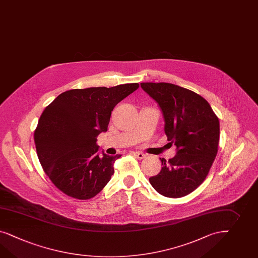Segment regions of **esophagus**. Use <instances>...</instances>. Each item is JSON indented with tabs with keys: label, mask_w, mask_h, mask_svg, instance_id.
Here are the masks:
<instances>
[{
	"label": "esophagus",
	"mask_w": 258,
	"mask_h": 258,
	"mask_svg": "<svg viewBox=\"0 0 258 258\" xmlns=\"http://www.w3.org/2000/svg\"><path fill=\"white\" fill-rule=\"evenodd\" d=\"M133 155L137 158V159H139V160H143L144 158H146V155L144 153H142V152H133Z\"/></svg>",
	"instance_id": "esophagus-1"
}]
</instances>
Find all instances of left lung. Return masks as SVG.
Returning a JSON list of instances; mask_svg holds the SVG:
<instances>
[{"mask_svg": "<svg viewBox=\"0 0 258 258\" xmlns=\"http://www.w3.org/2000/svg\"><path fill=\"white\" fill-rule=\"evenodd\" d=\"M143 90L160 106L164 132L176 155L161 160V171L149 178L160 195L179 198L198 188L215 160L220 122L209 102L192 91L167 83H142Z\"/></svg>", "mask_w": 258, "mask_h": 258, "instance_id": "left-lung-1", "label": "left lung"}]
</instances>
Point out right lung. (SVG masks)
<instances>
[{"label": "right lung", "mask_w": 258, "mask_h": 258, "mask_svg": "<svg viewBox=\"0 0 258 258\" xmlns=\"http://www.w3.org/2000/svg\"><path fill=\"white\" fill-rule=\"evenodd\" d=\"M139 84L72 89L60 94L42 112L35 131L37 157L57 188L87 200L110 181L121 155L98 153L97 137L106 133L111 111Z\"/></svg>", "instance_id": "right-lung-1"}]
</instances>
